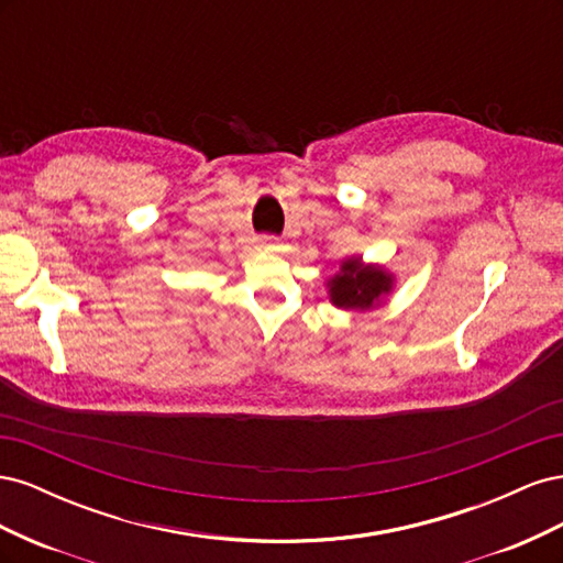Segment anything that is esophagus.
Returning a JSON list of instances; mask_svg holds the SVG:
<instances>
[{"instance_id":"obj_1","label":"esophagus","mask_w":563,"mask_h":563,"mask_svg":"<svg viewBox=\"0 0 563 563\" xmlns=\"http://www.w3.org/2000/svg\"><path fill=\"white\" fill-rule=\"evenodd\" d=\"M258 244H261L263 249H269V246H275V242H272V240H261Z\"/></svg>"}]
</instances>
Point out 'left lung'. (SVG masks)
Segmentation results:
<instances>
[{"label":"left lung","mask_w":563,"mask_h":563,"mask_svg":"<svg viewBox=\"0 0 563 563\" xmlns=\"http://www.w3.org/2000/svg\"><path fill=\"white\" fill-rule=\"evenodd\" d=\"M389 291V277L383 269L362 267L360 261H347L343 272L331 282V300L338 308H373Z\"/></svg>","instance_id":"obj_1"}]
</instances>
